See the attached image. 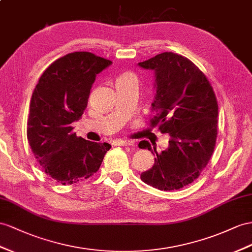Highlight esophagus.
<instances>
[{
	"label": "esophagus",
	"mask_w": 252,
	"mask_h": 252,
	"mask_svg": "<svg viewBox=\"0 0 252 252\" xmlns=\"http://www.w3.org/2000/svg\"><path fill=\"white\" fill-rule=\"evenodd\" d=\"M114 145L116 146H126V147H128V146H133L134 145V141L132 140H116Z\"/></svg>",
	"instance_id": "1"
}]
</instances>
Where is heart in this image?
I'll use <instances>...</instances> for the list:
<instances>
[{"label": "heart", "instance_id": "obj_1", "mask_svg": "<svg viewBox=\"0 0 252 252\" xmlns=\"http://www.w3.org/2000/svg\"><path fill=\"white\" fill-rule=\"evenodd\" d=\"M126 79H135V77L132 73H124L118 77L117 81H122V80H126Z\"/></svg>", "mask_w": 252, "mask_h": 252}]
</instances>
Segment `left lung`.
I'll use <instances>...</instances> for the list:
<instances>
[{
    "label": "left lung",
    "mask_w": 252,
    "mask_h": 252,
    "mask_svg": "<svg viewBox=\"0 0 252 252\" xmlns=\"http://www.w3.org/2000/svg\"><path fill=\"white\" fill-rule=\"evenodd\" d=\"M138 66L156 72V99L151 126L169 135L160 153L144 140L154 165L140 179L160 190H177L192 183L208 165L217 137L218 104L208 77L186 57L172 52L158 54Z\"/></svg>",
    "instance_id": "1"
}]
</instances>
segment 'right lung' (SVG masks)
<instances>
[{"label": "right lung", "mask_w": 252, "mask_h": 252, "mask_svg": "<svg viewBox=\"0 0 252 252\" xmlns=\"http://www.w3.org/2000/svg\"><path fill=\"white\" fill-rule=\"evenodd\" d=\"M111 63L90 52L69 53L44 70L32 94L29 144L42 170L60 184L85 181L111 149L77 137L71 126L85 111L95 75Z\"/></svg>", "instance_id": "add662e5"}]
</instances>
